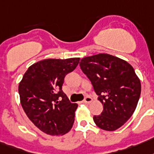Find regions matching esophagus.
Here are the masks:
<instances>
[{"label": "esophagus", "mask_w": 154, "mask_h": 154, "mask_svg": "<svg viewBox=\"0 0 154 154\" xmlns=\"http://www.w3.org/2000/svg\"><path fill=\"white\" fill-rule=\"evenodd\" d=\"M92 100H93V99H92V97H89V96H86L83 102H84L85 103H90L91 102H92Z\"/></svg>", "instance_id": "obj_1"}]
</instances>
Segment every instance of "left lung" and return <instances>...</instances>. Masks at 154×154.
I'll return each instance as SVG.
<instances>
[{
  "mask_svg": "<svg viewBox=\"0 0 154 154\" xmlns=\"http://www.w3.org/2000/svg\"><path fill=\"white\" fill-rule=\"evenodd\" d=\"M79 66L103 105V112L94 116V122L104 131L117 130L131 118L140 99L141 84L134 68L105 53L83 58Z\"/></svg>",
  "mask_w": 154,
  "mask_h": 154,
  "instance_id": "left-lung-1",
  "label": "left lung"
}]
</instances>
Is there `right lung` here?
<instances>
[{"mask_svg": "<svg viewBox=\"0 0 154 154\" xmlns=\"http://www.w3.org/2000/svg\"><path fill=\"white\" fill-rule=\"evenodd\" d=\"M79 58L46 59L27 69L19 85L24 112L40 131L50 135L68 133L75 121L77 103L62 91L64 79L78 66Z\"/></svg>", "mask_w": 154, "mask_h": 154, "instance_id": "right-lung-1", "label": "right lung"}]
</instances>
